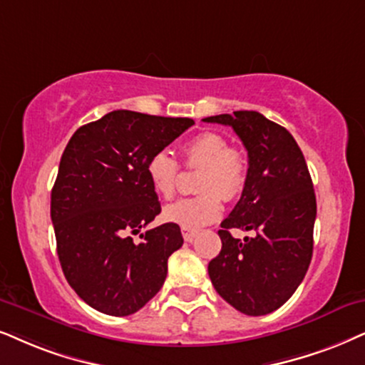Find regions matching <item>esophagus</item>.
<instances>
[{
	"label": "esophagus",
	"mask_w": 365,
	"mask_h": 365,
	"mask_svg": "<svg viewBox=\"0 0 365 365\" xmlns=\"http://www.w3.org/2000/svg\"><path fill=\"white\" fill-rule=\"evenodd\" d=\"M182 234H183V239H185L187 242H192L195 236L198 234V230L195 229H187V227H182Z\"/></svg>",
	"instance_id": "esophagus-1"
}]
</instances>
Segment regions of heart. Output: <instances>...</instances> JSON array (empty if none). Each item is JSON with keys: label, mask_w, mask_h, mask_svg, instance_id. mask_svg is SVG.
<instances>
[{"label": "heart", "mask_w": 365, "mask_h": 365, "mask_svg": "<svg viewBox=\"0 0 365 365\" xmlns=\"http://www.w3.org/2000/svg\"><path fill=\"white\" fill-rule=\"evenodd\" d=\"M183 163L200 168L197 175L195 197L180 198L165 207L163 219L180 227L197 229L212 224L224 210L222 197L234 200L241 195L247 182L249 163L241 150L229 146L219 133L205 131L188 140L182 148ZM178 163L168 151H156L146 161V175L151 187L161 198H172L177 190Z\"/></svg>", "instance_id": "obj_1"}]
</instances>
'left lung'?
<instances>
[{
    "label": "left lung",
    "mask_w": 365,
    "mask_h": 365,
    "mask_svg": "<svg viewBox=\"0 0 365 365\" xmlns=\"http://www.w3.org/2000/svg\"><path fill=\"white\" fill-rule=\"evenodd\" d=\"M204 121L232 128L249 158L242 195L220 224L222 249L209 262L210 281L236 310L267 315L292 298L312 261L317 198L305 156L288 129L256 110ZM230 228L257 236L242 243Z\"/></svg>",
    "instance_id": "obj_1"
}]
</instances>
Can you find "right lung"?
I'll return each instance as SVG.
<instances>
[{
  "mask_svg": "<svg viewBox=\"0 0 365 365\" xmlns=\"http://www.w3.org/2000/svg\"><path fill=\"white\" fill-rule=\"evenodd\" d=\"M190 118L113 110L73 133L52 188L57 255L73 292L113 317L131 315L165 283L182 247L177 224L140 234L161 212L146 161L192 126Z\"/></svg>",
  "mask_w": 365,
  "mask_h": 365,
  "instance_id": "1",
  "label": "right lung"
}]
</instances>
